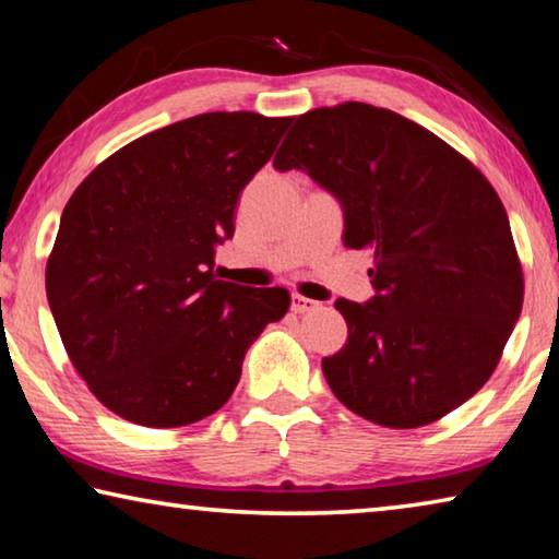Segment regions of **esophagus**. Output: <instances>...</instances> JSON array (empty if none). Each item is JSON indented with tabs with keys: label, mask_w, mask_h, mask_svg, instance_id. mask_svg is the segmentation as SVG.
<instances>
[{
	"label": "esophagus",
	"mask_w": 559,
	"mask_h": 559,
	"mask_svg": "<svg viewBox=\"0 0 559 559\" xmlns=\"http://www.w3.org/2000/svg\"><path fill=\"white\" fill-rule=\"evenodd\" d=\"M320 302L318 300H310L306 296H298V293H293L290 296V310L293 313H310V310H318Z\"/></svg>",
	"instance_id": "34e87169"
}]
</instances>
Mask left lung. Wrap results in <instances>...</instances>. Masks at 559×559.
I'll use <instances>...</instances> for the list:
<instances>
[{
  "label": "left lung",
  "instance_id": "obj_1",
  "mask_svg": "<svg viewBox=\"0 0 559 559\" xmlns=\"http://www.w3.org/2000/svg\"><path fill=\"white\" fill-rule=\"evenodd\" d=\"M273 167L306 169L345 212L343 241L372 253L370 302L335 308L347 340L323 357L330 390L386 429H416L496 372L523 310V266L484 173L400 112L347 100L296 118Z\"/></svg>",
  "mask_w": 559,
  "mask_h": 559
}]
</instances>
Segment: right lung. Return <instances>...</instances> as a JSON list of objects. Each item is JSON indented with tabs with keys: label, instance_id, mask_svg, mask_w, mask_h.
<instances>
[{
	"label": "right lung",
	"instance_id": "obj_1",
	"mask_svg": "<svg viewBox=\"0 0 559 559\" xmlns=\"http://www.w3.org/2000/svg\"><path fill=\"white\" fill-rule=\"evenodd\" d=\"M293 118L202 112L132 140L66 204L46 296L71 365L126 421L187 427L229 402L243 355L290 306L216 281L241 189Z\"/></svg>",
	"mask_w": 559,
	"mask_h": 559
}]
</instances>
